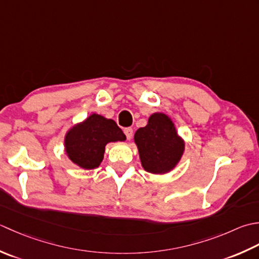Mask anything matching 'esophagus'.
I'll return each instance as SVG.
<instances>
[{
	"instance_id": "34e87169",
	"label": "esophagus",
	"mask_w": 259,
	"mask_h": 259,
	"mask_svg": "<svg viewBox=\"0 0 259 259\" xmlns=\"http://www.w3.org/2000/svg\"><path fill=\"white\" fill-rule=\"evenodd\" d=\"M124 134L126 135V139L130 141L132 139V136H133V130H132L131 127L124 128Z\"/></svg>"
}]
</instances>
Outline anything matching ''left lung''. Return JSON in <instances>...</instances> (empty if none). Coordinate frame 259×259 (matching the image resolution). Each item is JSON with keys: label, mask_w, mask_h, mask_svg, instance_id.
<instances>
[{"label": "left lung", "mask_w": 259, "mask_h": 259, "mask_svg": "<svg viewBox=\"0 0 259 259\" xmlns=\"http://www.w3.org/2000/svg\"><path fill=\"white\" fill-rule=\"evenodd\" d=\"M134 141L142 166L153 174L173 170L184 152V141L178 135L172 119L163 113L152 114L145 127L136 131Z\"/></svg>", "instance_id": "8db88e82"}]
</instances>
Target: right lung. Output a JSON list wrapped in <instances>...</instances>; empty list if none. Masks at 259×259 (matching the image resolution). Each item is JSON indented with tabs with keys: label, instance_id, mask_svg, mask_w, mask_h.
Instances as JSON below:
<instances>
[{
	"label": "right lung",
	"instance_id": "add662e5",
	"mask_svg": "<svg viewBox=\"0 0 259 259\" xmlns=\"http://www.w3.org/2000/svg\"><path fill=\"white\" fill-rule=\"evenodd\" d=\"M126 136L113 119L92 114L67 132L65 149L69 159L85 170L98 167L104 159L105 146L125 141Z\"/></svg>",
	"mask_w": 259,
	"mask_h": 259
}]
</instances>
